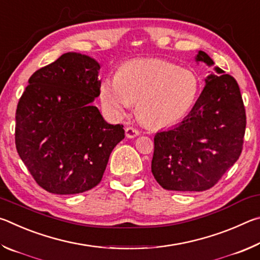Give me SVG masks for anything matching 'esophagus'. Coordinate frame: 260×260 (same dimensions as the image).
I'll return each mask as SVG.
<instances>
[{"label":"esophagus","instance_id":"esophagus-1","mask_svg":"<svg viewBox=\"0 0 260 260\" xmlns=\"http://www.w3.org/2000/svg\"><path fill=\"white\" fill-rule=\"evenodd\" d=\"M125 133H126V136L128 139H134L135 136L139 135V131L133 128V127H126Z\"/></svg>","mask_w":260,"mask_h":260}]
</instances>
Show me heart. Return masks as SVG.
Instances as JSON below:
<instances>
[{
  "label": "heart",
  "instance_id": "heart-1",
  "mask_svg": "<svg viewBox=\"0 0 260 260\" xmlns=\"http://www.w3.org/2000/svg\"><path fill=\"white\" fill-rule=\"evenodd\" d=\"M200 90V78L191 70L147 59L129 61L117 78L103 79L100 98L113 118L124 117L138 103L139 116L147 125L169 127L190 112Z\"/></svg>",
  "mask_w": 260,
  "mask_h": 260
}]
</instances>
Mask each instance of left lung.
<instances>
[{
    "mask_svg": "<svg viewBox=\"0 0 260 260\" xmlns=\"http://www.w3.org/2000/svg\"><path fill=\"white\" fill-rule=\"evenodd\" d=\"M197 64L213 67L191 111L180 124L155 135L151 172L167 190L203 191L213 187L239 159L245 110L234 78L199 50Z\"/></svg>",
    "mask_w": 260,
    "mask_h": 260,
    "instance_id": "left-lung-1",
    "label": "left lung"
}]
</instances>
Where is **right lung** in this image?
<instances>
[{
    "instance_id": "right-lung-1",
    "label": "right lung",
    "mask_w": 260,
    "mask_h": 260,
    "mask_svg": "<svg viewBox=\"0 0 260 260\" xmlns=\"http://www.w3.org/2000/svg\"><path fill=\"white\" fill-rule=\"evenodd\" d=\"M99 61L70 51L35 71L16 111V148L47 191L73 195L101 182L122 125L104 120L93 105L100 95Z\"/></svg>"
}]
</instances>
